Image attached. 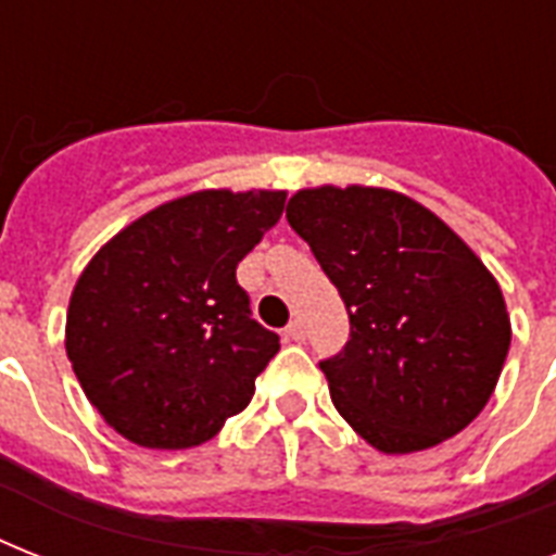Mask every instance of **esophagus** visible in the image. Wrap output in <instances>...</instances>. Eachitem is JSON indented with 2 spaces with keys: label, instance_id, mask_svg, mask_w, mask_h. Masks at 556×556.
<instances>
[{
  "label": "esophagus",
  "instance_id": "esophagus-1",
  "mask_svg": "<svg viewBox=\"0 0 556 556\" xmlns=\"http://www.w3.org/2000/svg\"><path fill=\"white\" fill-rule=\"evenodd\" d=\"M286 338H288V340H294V343H303V340H305V326H303V320H291V323H288Z\"/></svg>",
  "mask_w": 556,
  "mask_h": 556
}]
</instances>
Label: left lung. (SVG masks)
Listing matches in <instances>:
<instances>
[{"label":"left lung","mask_w":556,"mask_h":556,"mask_svg":"<svg viewBox=\"0 0 556 556\" xmlns=\"http://www.w3.org/2000/svg\"><path fill=\"white\" fill-rule=\"evenodd\" d=\"M349 312V343L320 361L338 413L383 453H415L482 413L510 346L496 279L435 213L378 187L288 201Z\"/></svg>","instance_id":"1"}]
</instances>
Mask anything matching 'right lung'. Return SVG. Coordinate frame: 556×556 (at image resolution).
Returning <instances> with one entry per match:
<instances>
[{"mask_svg":"<svg viewBox=\"0 0 556 556\" xmlns=\"http://www.w3.org/2000/svg\"><path fill=\"white\" fill-rule=\"evenodd\" d=\"M286 192L204 190L121 230L74 286L65 352L124 439L185 450L251 404L279 334L253 320L236 265L277 225Z\"/></svg>","mask_w":556,"mask_h":556,"instance_id":"1","label":"right lung"}]
</instances>
